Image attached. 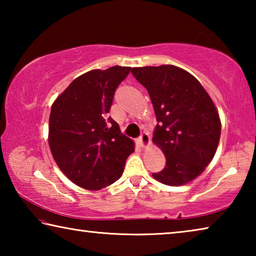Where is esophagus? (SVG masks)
I'll return each instance as SVG.
<instances>
[{"instance_id": "esophagus-1", "label": "esophagus", "mask_w": 256, "mask_h": 256, "mask_svg": "<svg viewBox=\"0 0 256 256\" xmlns=\"http://www.w3.org/2000/svg\"><path fill=\"white\" fill-rule=\"evenodd\" d=\"M138 144L141 148H146L150 144V136L146 132H144L141 134L140 138H138Z\"/></svg>"}]
</instances>
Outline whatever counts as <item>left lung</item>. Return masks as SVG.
<instances>
[{"instance_id": "8db88e82", "label": "left lung", "mask_w": 256, "mask_h": 256, "mask_svg": "<svg viewBox=\"0 0 256 256\" xmlns=\"http://www.w3.org/2000/svg\"><path fill=\"white\" fill-rule=\"evenodd\" d=\"M131 72L148 90L158 122L152 141L166 157L164 168L154 178L170 186L190 183L218 148L222 122L214 102L200 82L178 66L133 68Z\"/></svg>"}]
</instances>
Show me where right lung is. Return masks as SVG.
Masks as SVG:
<instances>
[{"instance_id": "1", "label": "right lung", "mask_w": 256, "mask_h": 256, "mask_svg": "<svg viewBox=\"0 0 256 256\" xmlns=\"http://www.w3.org/2000/svg\"><path fill=\"white\" fill-rule=\"evenodd\" d=\"M128 66L92 70L78 76L52 105L48 144L68 180L86 190H102L123 174L134 142L120 133L108 112Z\"/></svg>"}]
</instances>
